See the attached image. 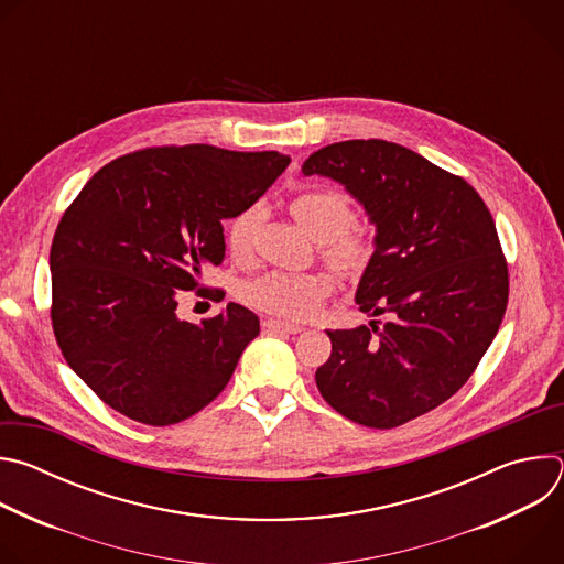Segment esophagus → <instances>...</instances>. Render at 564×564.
Masks as SVG:
<instances>
[{
    "label": "esophagus",
    "instance_id": "obj_1",
    "mask_svg": "<svg viewBox=\"0 0 564 564\" xmlns=\"http://www.w3.org/2000/svg\"><path fill=\"white\" fill-rule=\"evenodd\" d=\"M270 333H301L303 330V326H299V324H290V321H281V318H268L265 324H263Z\"/></svg>",
    "mask_w": 564,
    "mask_h": 564
}]
</instances>
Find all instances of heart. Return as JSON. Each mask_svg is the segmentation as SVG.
I'll list each match as a JSON object with an SVG mask.
<instances>
[{"label":"heart","instance_id":"obj_1","mask_svg":"<svg viewBox=\"0 0 564 564\" xmlns=\"http://www.w3.org/2000/svg\"><path fill=\"white\" fill-rule=\"evenodd\" d=\"M290 209L301 227L324 243V257L341 272H361L372 257L370 236L355 227V207L337 189L299 192ZM263 207L252 203L240 209L225 229V246L234 261H248L254 252L257 227ZM333 292L328 272H265L243 288V301L261 312L283 318H305Z\"/></svg>","mask_w":564,"mask_h":564}]
</instances>
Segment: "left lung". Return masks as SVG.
<instances>
[{
    "instance_id": "1",
    "label": "left lung",
    "mask_w": 564,
    "mask_h": 564,
    "mask_svg": "<svg viewBox=\"0 0 564 564\" xmlns=\"http://www.w3.org/2000/svg\"><path fill=\"white\" fill-rule=\"evenodd\" d=\"M303 174L346 185L377 225L357 303L383 316L328 330L316 388L350 422L397 429L451 399L498 335L509 268L496 220L462 176L388 140L328 144Z\"/></svg>"
}]
</instances>
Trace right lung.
Listing matches in <instances>:
<instances>
[{"label": "right lung", "mask_w": 564, "mask_h": 564, "mask_svg": "<svg viewBox=\"0 0 564 564\" xmlns=\"http://www.w3.org/2000/svg\"><path fill=\"white\" fill-rule=\"evenodd\" d=\"M290 165L279 151L212 144L124 153L77 194L51 246V324L66 364L107 406L147 426L214 401L259 316L227 303L200 326L176 316L183 290L225 257L223 220L257 203Z\"/></svg>", "instance_id": "1"}]
</instances>
